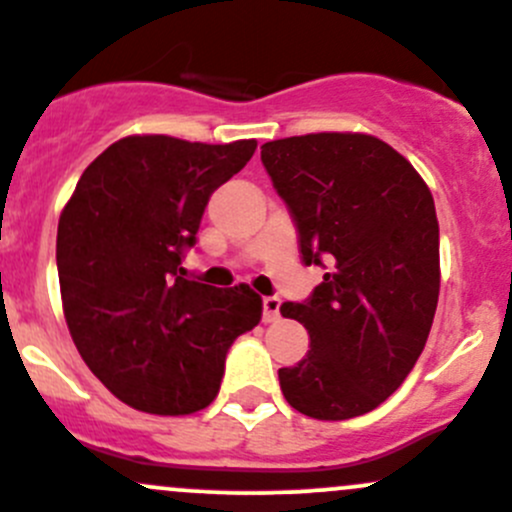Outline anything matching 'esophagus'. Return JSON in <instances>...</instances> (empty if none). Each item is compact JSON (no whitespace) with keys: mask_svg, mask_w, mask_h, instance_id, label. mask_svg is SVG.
Listing matches in <instances>:
<instances>
[{"mask_svg":"<svg viewBox=\"0 0 512 512\" xmlns=\"http://www.w3.org/2000/svg\"><path fill=\"white\" fill-rule=\"evenodd\" d=\"M280 319V299L277 297H265L262 299V322L272 324Z\"/></svg>","mask_w":512,"mask_h":512,"instance_id":"esophagus-1","label":"esophagus"}]
</instances>
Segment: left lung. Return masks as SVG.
I'll return each mask as SVG.
<instances>
[{"instance_id":"left-lung-1","label":"left lung","mask_w":512,"mask_h":512,"mask_svg":"<svg viewBox=\"0 0 512 512\" xmlns=\"http://www.w3.org/2000/svg\"><path fill=\"white\" fill-rule=\"evenodd\" d=\"M287 203L304 265L327 267L282 317L309 352L280 369L287 404L344 421L389 399L426 347L441 287L438 220L428 185L389 143L366 133H307L262 146Z\"/></svg>"}]
</instances>
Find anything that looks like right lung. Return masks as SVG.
Wrapping results in <instances>:
<instances>
[{
    "mask_svg": "<svg viewBox=\"0 0 512 512\" xmlns=\"http://www.w3.org/2000/svg\"><path fill=\"white\" fill-rule=\"evenodd\" d=\"M255 148L121 138L84 170L61 210L56 267L71 339L131 409H205L220 391L230 344L260 324V294L203 285L180 267L213 190Z\"/></svg>",
    "mask_w": 512,
    "mask_h": 512,
    "instance_id": "1",
    "label": "right lung"
}]
</instances>
